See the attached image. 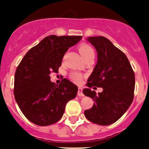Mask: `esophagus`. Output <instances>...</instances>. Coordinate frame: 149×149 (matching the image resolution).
<instances>
[{
  "mask_svg": "<svg viewBox=\"0 0 149 149\" xmlns=\"http://www.w3.org/2000/svg\"><path fill=\"white\" fill-rule=\"evenodd\" d=\"M82 88L81 87H79V89H78V96L79 97H84V94H83V91H82Z\"/></svg>",
  "mask_w": 149,
  "mask_h": 149,
  "instance_id": "obj_1",
  "label": "esophagus"
}]
</instances>
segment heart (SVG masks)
I'll use <instances>...</instances> for the list:
<instances>
[{"label":"heart","instance_id":"heart-1","mask_svg":"<svg viewBox=\"0 0 149 149\" xmlns=\"http://www.w3.org/2000/svg\"><path fill=\"white\" fill-rule=\"evenodd\" d=\"M79 52H80L81 55L85 60L88 59V58H91V57H94V51L93 48L88 45L84 44L80 45L79 47ZM70 79L73 81V82L77 84L81 83L82 80H83V76L81 73H77V72H73L70 74Z\"/></svg>","mask_w":149,"mask_h":149}]
</instances>
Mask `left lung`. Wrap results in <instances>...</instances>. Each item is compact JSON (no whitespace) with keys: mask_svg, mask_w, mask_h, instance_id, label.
<instances>
[{"mask_svg":"<svg viewBox=\"0 0 149 149\" xmlns=\"http://www.w3.org/2000/svg\"><path fill=\"white\" fill-rule=\"evenodd\" d=\"M87 40L97 50V63L87 81L88 88L83 90L84 95L94 101L84 115L95 124L109 125L118 120L133 102L134 72L126 55L106 37H91ZM93 85L102 87L103 92L97 95L91 91Z\"/></svg>","mask_w":149,"mask_h":149,"instance_id":"obj_1","label":"left lung"}]
</instances>
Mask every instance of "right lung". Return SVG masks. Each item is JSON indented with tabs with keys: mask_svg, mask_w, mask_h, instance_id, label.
<instances>
[{
	"mask_svg": "<svg viewBox=\"0 0 149 149\" xmlns=\"http://www.w3.org/2000/svg\"><path fill=\"white\" fill-rule=\"evenodd\" d=\"M81 36L50 35L26 52L15 73L14 97L24 116L40 126L61 119L66 103L76 97L77 86L66 79L59 85L50 81L58 72L64 55Z\"/></svg>",
	"mask_w": 149,
	"mask_h": 149,
	"instance_id": "obj_1",
	"label": "right lung"
}]
</instances>
